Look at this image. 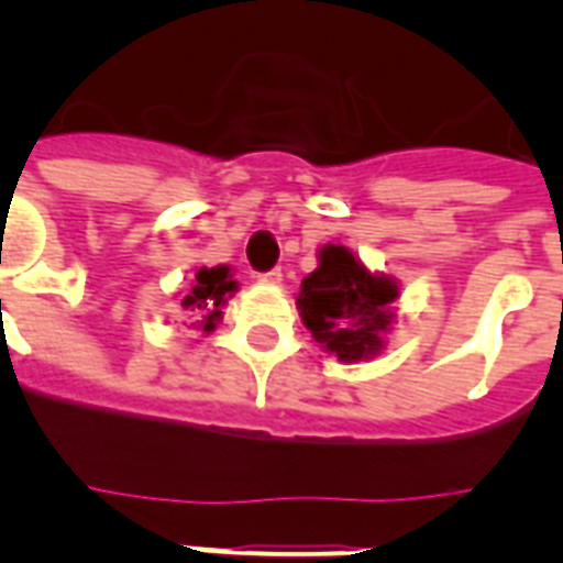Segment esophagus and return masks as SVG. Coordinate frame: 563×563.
Wrapping results in <instances>:
<instances>
[{
  "mask_svg": "<svg viewBox=\"0 0 563 563\" xmlns=\"http://www.w3.org/2000/svg\"><path fill=\"white\" fill-rule=\"evenodd\" d=\"M260 280H263V283H280L283 280V272H280V268H272V272L260 274Z\"/></svg>",
  "mask_w": 563,
  "mask_h": 563,
  "instance_id": "esophagus-1",
  "label": "esophagus"
}]
</instances>
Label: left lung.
Instances as JSON below:
<instances>
[{
	"label": "left lung",
	"mask_w": 563,
	"mask_h": 563,
	"mask_svg": "<svg viewBox=\"0 0 563 563\" xmlns=\"http://www.w3.org/2000/svg\"><path fill=\"white\" fill-rule=\"evenodd\" d=\"M397 286L371 274L342 245H327L321 265L300 283L298 309L303 324L324 351L342 362L371 360L391 324Z\"/></svg>",
	"instance_id": "1"
}]
</instances>
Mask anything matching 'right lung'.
<instances>
[{
  "instance_id": "add662e5",
  "label": "right lung",
  "mask_w": 563,
  "mask_h": 563,
  "mask_svg": "<svg viewBox=\"0 0 563 563\" xmlns=\"http://www.w3.org/2000/svg\"><path fill=\"white\" fill-rule=\"evenodd\" d=\"M236 289V280H230L228 265H216V268H201L195 274V286L184 298V307L192 309V327L212 333L221 318V307L230 291Z\"/></svg>"
}]
</instances>
